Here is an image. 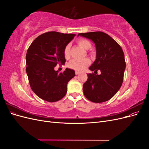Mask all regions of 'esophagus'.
Listing matches in <instances>:
<instances>
[{
  "instance_id": "34e87169",
  "label": "esophagus",
  "mask_w": 149,
  "mask_h": 149,
  "mask_svg": "<svg viewBox=\"0 0 149 149\" xmlns=\"http://www.w3.org/2000/svg\"><path fill=\"white\" fill-rule=\"evenodd\" d=\"M75 74H76V75H78V74H80V72L77 71H75Z\"/></svg>"
}]
</instances>
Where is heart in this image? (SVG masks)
Returning <instances> with one entry per match:
<instances>
[{
  "label": "heart",
  "mask_w": 149,
  "mask_h": 149,
  "mask_svg": "<svg viewBox=\"0 0 149 149\" xmlns=\"http://www.w3.org/2000/svg\"><path fill=\"white\" fill-rule=\"evenodd\" d=\"M78 43L80 47H81L84 49H90L91 47V44L88 40L86 39L79 40ZM70 44H67L64 49V56L66 58L70 57ZM89 64V60L87 58H84L82 60H72L68 64V66L71 69L77 71H81L84 70L86 67H87Z\"/></svg>",
  "instance_id": "1"
}]
</instances>
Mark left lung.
Segmentation results:
<instances>
[{"instance_id":"8db88e82","label":"left lung","mask_w":149,"mask_h":149,"mask_svg":"<svg viewBox=\"0 0 149 149\" xmlns=\"http://www.w3.org/2000/svg\"><path fill=\"white\" fill-rule=\"evenodd\" d=\"M81 37L91 40L96 47V60L89 68L94 73L101 71V74L89 73L83 84V93L93 102L109 100L120 88L125 69L123 49L109 35L102 31L80 33Z\"/></svg>"}]
</instances>
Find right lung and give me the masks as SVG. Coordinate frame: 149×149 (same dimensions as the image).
<instances>
[{
  "label": "right lung",
  "instance_id": "add662e5",
  "mask_svg": "<svg viewBox=\"0 0 149 149\" xmlns=\"http://www.w3.org/2000/svg\"><path fill=\"white\" fill-rule=\"evenodd\" d=\"M75 36L49 31L38 36L29 47L26 55V72L31 89L43 100L56 102L65 96L67 84L75 72L67 68L58 73L55 67L65 64V47Z\"/></svg>",
  "mask_w": 149,
  "mask_h": 149
}]
</instances>
